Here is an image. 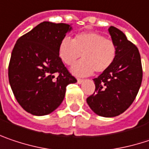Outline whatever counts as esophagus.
Listing matches in <instances>:
<instances>
[{"mask_svg":"<svg viewBox=\"0 0 149 149\" xmlns=\"http://www.w3.org/2000/svg\"><path fill=\"white\" fill-rule=\"evenodd\" d=\"M83 82H84V79H80V78H78V79H77V84H81Z\"/></svg>","mask_w":149,"mask_h":149,"instance_id":"obj_1","label":"esophagus"}]
</instances>
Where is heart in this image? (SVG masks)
<instances>
[{
    "mask_svg": "<svg viewBox=\"0 0 149 149\" xmlns=\"http://www.w3.org/2000/svg\"><path fill=\"white\" fill-rule=\"evenodd\" d=\"M84 60L72 67L77 76H88L94 71L103 72L113 63L116 46L113 41L95 32L76 35L73 40L65 37L59 46V56L65 65H72L80 57Z\"/></svg>",
    "mask_w": 149,
    "mask_h": 149,
    "instance_id": "1",
    "label": "heart"
}]
</instances>
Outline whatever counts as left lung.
<instances>
[{
    "instance_id": "1",
    "label": "left lung",
    "mask_w": 149,
    "mask_h": 149,
    "mask_svg": "<svg viewBox=\"0 0 149 149\" xmlns=\"http://www.w3.org/2000/svg\"><path fill=\"white\" fill-rule=\"evenodd\" d=\"M108 32L116 46L113 65L94 78L95 93L87 103L95 114L112 118L123 113L134 102L142 80L141 56L137 47L120 30L110 26Z\"/></svg>"
}]
</instances>
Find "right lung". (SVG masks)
Here are the masks:
<instances>
[{
    "mask_svg": "<svg viewBox=\"0 0 149 149\" xmlns=\"http://www.w3.org/2000/svg\"><path fill=\"white\" fill-rule=\"evenodd\" d=\"M72 24L44 21L18 39L8 78L13 95L29 113L44 116L61 105L66 86L77 83L59 56V46Z\"/></svg>",
    "mask_w": 149,
    "mask_h": 149,
    "instance_id": "obj_1",
    "label": "right lung"
}]
</instances>
